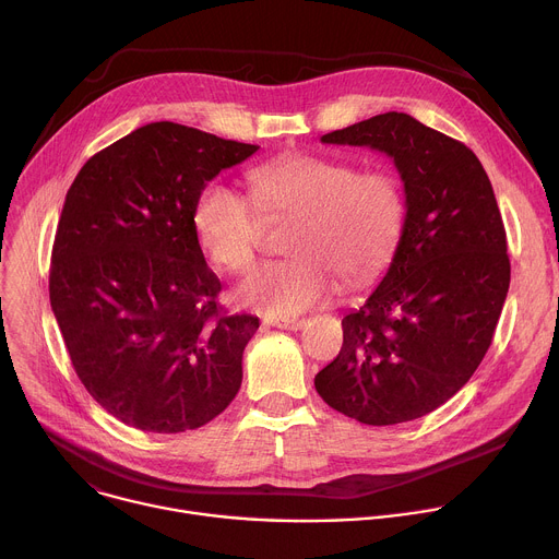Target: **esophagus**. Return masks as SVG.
Returning a JSON list of instances; mask_svg holds the SVG:
<instances>
[{
  "instance_id": "1",
  "label": "esophagus",
  "mask_w": 559,
  "mask_h": 559,
  "mask_svg": "<svg viewBox=\"0 0 559 559\" xmlns=\"http://www.w3.org/2000/svg\"><path fill=\"white\" fill-rule=\"evenodd\" d=\"M265 325L278 328V330H289V332H298L307 325L305 318H265Z\"/></svg>"
}]
</instances>
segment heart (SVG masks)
<instances>
[{"mask_svg": "<svg viewBox=\"0 0 559 559\" xmlns=\"http://www.w3.org/2000/svg\"><path fill=\"white\" fill-rule=\"evenodd\" d=\"M252 198L223 181L205 183L192 223L205 254L227 272L248 270L261 248L265 219L296 218L289 259L254 267L236 287L238 302L270 318H292L323 302L336 274L349 283L376 276L395 254L407 203L401 181L338 158L285 154L248 173Z\"/></svg>", "mask_w": 559, "mask_h": 559, "instance_id": "heart-1", "label": "heart"}]
</instances>
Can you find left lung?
<instances>
[{
  "mask_svg": "<svg viewBox=\"0 0 559 559\" xmlns=\"http://www.w3.org/2000/svg\"><path fill=\"white\" fill-rule=\"evenodd\" d=\"M321 141L393 158L407 216L386 274L343 318L341 354L316 373V391L362 425L423 418L483 362L507 300L511 263L491 181L464 143L405 112Z\"/></svg>",
  "mask_w": 559,
  "mask_h": 559,
  "instance_id": "1",
  "label": "left lung"
}]
</instances>
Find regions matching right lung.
<instances>
[{
	"label": "right lung",
	"mask_w": 559,
	"mask_h": 559,
	"mask_svg": "<svg viewBox=\"0 0 559 559\" xmlns=\"http://www.w3.org/2000/svg\"><path fill=\"white\" fill-rule=\"evenodd\" d=\"M259 145L173 121L91 156L59 216L50 307L72 367L128 427L181 433L241 389L250 313H223L192 223L199 190Z\"/></svg>",
	"instance_id": "add662e5"
}]
</instances>
